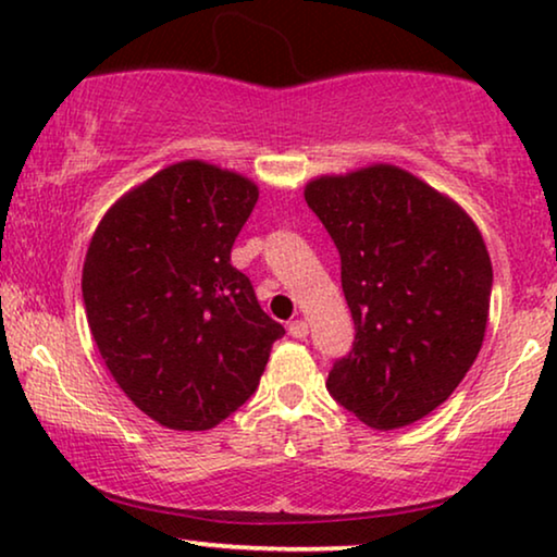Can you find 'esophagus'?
Returning a JSON list of instances; mask_svg holds the SVG:
<instances>
[{"label": "esophagus", "instance_id": "34e87169", "mask_svg": "<svg viewBox=\"0 0 557 557\" xmlns=\"http://www.w3.org/2000/svg\"><path fill=\"white\" fill-rule=\"evenodd\" d=\"M288 334H292V337H296V339H304L309 334V324L304 322V319H294V322L288 324Z\"/></svg>", "mask_w": 557, "mask_h": 557}]
</instances>
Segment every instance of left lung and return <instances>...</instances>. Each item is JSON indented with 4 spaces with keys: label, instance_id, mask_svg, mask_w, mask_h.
<instances>
[{
    "label": "left lung",
    "instance_id": "8db88e82",
    "mask_svg": "<svg viewBox=\"0 0 557 557\" xmlns=\"http://www.w3.org/2000/svg\"><path fill=\"white\" fill-rule=\"evenodd\" d=\"M342 258L352 352L326 391L377 431L448 400L482 349L492 261L467 210L395 164L322 174L304 187Z\"/></svg>",
    "mask_w": 557,
    "mask_h": 557
}]
</instances>
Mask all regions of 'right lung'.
Instances as JSON below:
<instances>
[{
    "mask_svg": "<svg viewBox=\"0 0 557 557\" xmlns=\"http://www.w3.org/2000/svg\"><path fill=\"white\" fill-rule=\"evenodd\" d=\"M256 200L253 180L185 159L121 195L90 238V334L126 398L164 429L225 421L284 337L231 263Z\"/></svg>",
    "mask_w": 557,
    "mask_h": 557,
    "instance_id": "right-lung-1",
    "label": "right lung"
}]
</instances>
